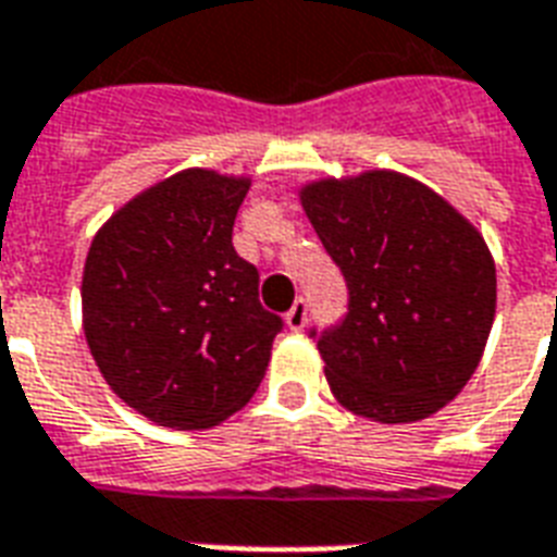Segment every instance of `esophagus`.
Returning <instances> with one entry per match:
<instances>
[{
  "mask_svg": "<svg viewBox=\"0 0 557 557\" xmlns=\"http://www.w3.org/2000/svg\"><path fill=\"white\" fill-rule=\"evenodd\" d=\"M284 323H287L290 332H302L305 323H308V302H305V299H296L294 308L284 313Z\"/></svg>",
  "mask_w": 557,
  "mask_h": 557,
  "instance_id": "1",
  "label": "esophagus"
}]
</instances>
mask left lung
<instances>
[{
	"label": "left lung",
	"instance_id": "1",
	"mask_svg": "<svg viewBox=\"0 0 557 557\" xmlns=\"http://www.w3.org/2000/svg\"><path fill=\"white\" fill-rule=\"evenodd\" d=\"M299 202L349 287L346 320L317 341L334 399L387 425L437 413L475 373L496 313L482 232L393 170L317 178Z\"/></svg>",
	"mask_w": 557,
	"mask_h": 557
}]
</instances>
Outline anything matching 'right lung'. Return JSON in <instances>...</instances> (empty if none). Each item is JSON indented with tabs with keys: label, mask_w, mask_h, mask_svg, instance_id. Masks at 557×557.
<instances>
[{
	"label": "right lung",
	"mask_w": 557,
	"mask_h": 557,
	"mask_svg": "<svg viewBox=\"0 0 557 557\" xmlns=\"http://www.w3.org/2000/svg\"><path fill=\"white\" fill-rule=\"evenodd\" d=\"M252 178L190 166L111 214L82 275V325L108 387L166 429H211L258 391L282 320L232 228Z\"/></svg>",
	"instance_id": "add662e5"
}]
</instances>
